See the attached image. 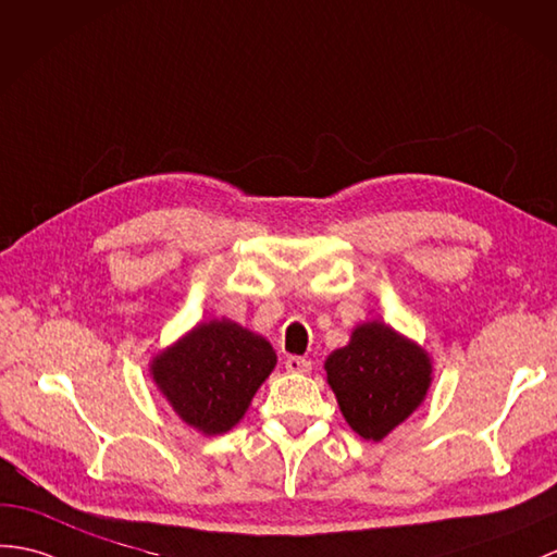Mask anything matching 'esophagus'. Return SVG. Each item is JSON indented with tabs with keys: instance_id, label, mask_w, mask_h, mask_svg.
<instances>
[{
	"instance_id": "obj_1",
	"label": "esophagus",
	"mask_w": 557,
	"mask_h": 557,
	"mask_svg": "<svg viewBox=\"0 0 557 557\" xmlns=\"http://www.w3.org/2000/svg\"><path fill=\"white\" fill-rule=\"evenodd\" d=\"M284 368H287L289 372H296V374H306V372H310V360H306L301 356H289Z\"/></svg>"
}]
</instances>
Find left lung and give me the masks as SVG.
<instances>
[{"label": "left lung", "instance_id": "left-lung-1", "mask_svg": "<svg viewBox=\"0 0 557 557\" xmlns=\"http://www.w3.org/2000/svg\"><path fill=\"white\" fill-rule=\"evenodd\" d=\"M325 372L344 420L368 442L404 424L434 380L430 354L382 320L356 325L348 344L327 356Z\"/></svg>", "mask_w": 557, "mask_h": 557}]
</instances>
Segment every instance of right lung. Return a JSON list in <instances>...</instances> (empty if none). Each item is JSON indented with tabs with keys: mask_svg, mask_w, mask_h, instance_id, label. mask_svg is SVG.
<instances>
[{
	"mask_svg": "<svg viewBox=\"0 0 557 557\" xmlns=\"http://www.w3.org/2000/svg\"><path fill=\"white\" fill-rule=\"evenodd\" d=\"M277 366L270 342L239 322H197L151 358L149 377L175 416L203 436L230 432Z\"/></svg>",
	"mask_w": 557,
	"mask_h": 557,
	"instance_id": "obj_1",
	"label": "right lung"
}]
</instances>
